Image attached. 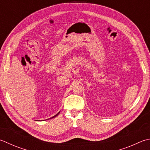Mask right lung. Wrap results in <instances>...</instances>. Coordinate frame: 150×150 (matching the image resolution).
<instances>
[{
  "instance_id": "1",
  "label": "right lung",
  "mask_w": 150,
  "mask_h": 150,
  "mask_svg": "<svg viewBox=\"0 0 150 150\" xmlns=\"http://www.w3.org/2000/svg\"><path fill=\"white\" fill-rule=\"evenodd\" d=\"M59 113H60V112H58V114H56V115H54V116H52V118H54V117H56V116H57L58 115V114H59ZM47 120H49V119H47Z\"/></svg>"
}]
</instances>
